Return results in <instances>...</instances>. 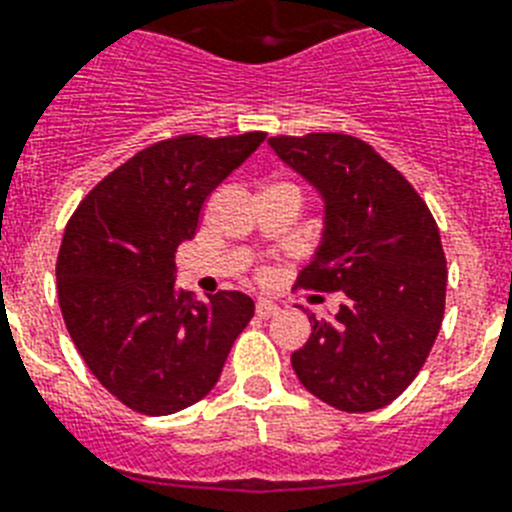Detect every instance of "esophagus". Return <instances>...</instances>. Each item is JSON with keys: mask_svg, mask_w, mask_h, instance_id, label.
Listing matches in <instances>:
<instances>
[{"mask_svg": "<svg viewBox=\"0 0 512 512\" xmlns=\"http://www.w3.org/2000/svg\"><path fill=\"white\" fill-rule=\"evenodd\" d=\"M277 311H280V308L274 306L272 301H259V303H256V314H259L261 319H269V316H274V314H277Z\"/></svg>", "mask_w": 512, "mask_h": 512, "instance_id": "esophagus-1", "label": "esophagus"}]
</instances>
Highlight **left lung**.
<instances>
[{"instance_id":"obj_1","label":"left lung","mask_w":512,"mask_h":512,"mask_svg":"<svg viewBox=\"0 0 512 512\" xmlns=\"http://www.w3.org/2000/svg\"><path fill=\"white\" fill-rule=\"evenodd\" d=\"M269 146L319 190L322 243L298 285L345 293L335 319L311 322L290 361L337 411L390 405L416 379L445 316L447 266L432 211L369 143L342 133L274 135Z\"/></svg>"}]
</instances>
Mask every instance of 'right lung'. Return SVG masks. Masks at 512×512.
I'll return each mask as SVG.
<instances>
[{"mask_svg": "<svg viewBox=\"0 0 512 512\" xmlns=\"http://www.w3.org/2000/svg\"><path fill=\"white\" fill-rule=\"evenodd\" d=\"M266 133L180 135L138 151L88 193L65 227L57 293L75 348L114 398L146 416L198 403L217 384L253 301H206L175 285V251L204 201Z\"/></svg>", "mask_w": 512, "mask_h": 512, "instance_id": "add662e5", "label": "right lung"}]
</instances>
